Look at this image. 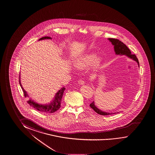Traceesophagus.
Returning <instances> with one entry per match:
<instances>
[{
	"label": "esophagus",
	"mask_w": 155,
	"mask_h": 155,
	"mask_svg": "<svg viewBox=\"0 0 155 155\" xmlns=\"http://www.w3.org/2000/svg\"><path fill=\"white\" fill-rule=\"evenodd\" d=\"M78 83H79V84H81V85H83L84 84V81H83L82 80H79V81H78Z\"/></svg>",
	"instance_id": "esophagus-1"
}]
</instances>
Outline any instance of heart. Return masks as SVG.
I'll list each match as a JSON object with an SVG mask.
<instances>
[{"label": "heart", "mask_w": 155, "mask_h": 155, "mask_svg": "<svg viewBox=\"0 0 155 155\" xmlns=\"http://www.w3.org/2000/svg\"><path fill=\"white\" fill-rule=\"evenodd\" d=\"M96 58V54L92 53L88 54L77 61L76 63V67L80 69H83L93 64V68L94 69H97L101 64V59L100 58Z\"/></svg>", "instance_id": "heart-1"}]
</instances>
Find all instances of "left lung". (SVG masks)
Wrapping results in <instances>:
<instances>
[{
  "mask_svg": "<svg viewBox=\"0 0 155 155\" xmlns=\"http://www.w3.org/2000/svg\"><path fill=\"white\" fill-rule=\"evenodd\" d=\"M109 41L111 42L112 44L114 46V50L115 51V53L117 55H125L127 56L128 58L130 59H132L133 60L135 61L137 64L139 66V62L138 59L136 57V56L135 54H132L131 51H130V49L127 47L124 43L123 42H121L119 39H115V38H108ZM90 106L91 108L94 110L96 113L99 114L100 115H103V116H107V115H111L113 114H116L117 113H109V112H105L103 111L100 110L99 109H98L96 106H95V103L94 102H92L90 104Z\"/></svg>",
  "mask_w": 155,
  "mask_h": 155,
  "instance_id": "8db88e82",
  "label": "left lung"
}]
</instances>
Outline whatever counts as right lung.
Masks as SVG:
<instances>
[{
	"mask_svg": "<svg viewBox=\"0 0 155 155\" xmlns=\"http://www.w3.org/2000/svg\"><path fill=\"white\" fill-rule=\"evenodd\" d=\"M45 39H51V37H48V36L42 37L39 39L38 41ZM19 83H20L22 89L23 90V94H24L25 97H28L29 96L27 94V93L23 89L21 85V81H20V75L19 76ZM65 90V88L64 87L61 88V89H60L57 93H56L53 101L49 104H44V105L39 104L34 102V101H32V99H29L27 101V102L30 106H32L38 111L42 112L43 113H52L57 111L60 108V106H61L60 105H61V99H62V96H63Z\"/></svg>",
	"mask_w": 155,
	"mask_h": 155,
	"instance_id": "1",
	"label": "right lung"
}]
</instances>
